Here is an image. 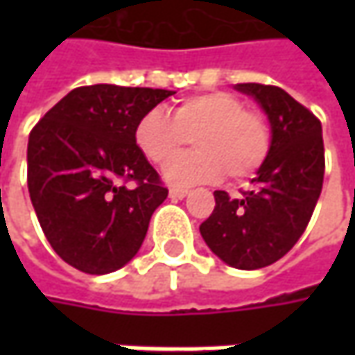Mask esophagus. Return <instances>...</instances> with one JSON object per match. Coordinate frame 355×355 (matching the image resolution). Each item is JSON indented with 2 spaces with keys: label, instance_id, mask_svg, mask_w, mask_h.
Masks as SVG:
<instances>
[{
  "label": "esophagus",
  "instance_id": "obj_1",
  "mask_svg": "<svg viewBox=\"0 0 355 355\" xmlns=\"http://www.w3.org/2000/svg\"><path fill=\"white\" fill-rule=\"evenodd\" d=\"M189 191L187 189H182V187H171L170 189V198L171 199H184Z\"/></svg>",
  "mask_w": 355,
  "mask_h": 355
}]
</instances>
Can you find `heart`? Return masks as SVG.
I'll use <instances>...</instances> for the list:
<instances>
[{
    "instance_id": "1",
    "label": "heart",
    "mask_w": 355,
    "mask_h": 355,
    "mask_svg": "<svg viewBox=\"0 0 355 355\" xmlns=\"http://www.w3.org/2000/svg\"><path fill=\"white\" fill-rule=\"evenodd\" d=\"M136 144L157 166L169 164L189 139L198 152L172 162L164 180L175 187L217 182L223 173L245 180L259 170L270 148L265 118L229 92H205L180 104L170 116L152 110L136 126Z\"/></svg>"
}]
</instances>
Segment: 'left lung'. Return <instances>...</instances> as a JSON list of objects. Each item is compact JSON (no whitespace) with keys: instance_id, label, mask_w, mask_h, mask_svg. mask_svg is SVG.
<instances>
[{"instance_id":"1","label":"left lung","mask_w":355,"mask_h":355,"mask_svg":"<svg viewBox=\"0 0 355 355\" xmlns=\"http://www.w3.org/2000/svg\"><path fill=\"white\" fill-rule=\"evenodd\" d=\"M263 108L270 148L251 189L231 199L217 189L201 237L225 265L254 270L272 265L304 233L324 182L322 124L286 90L259 83L235 85Z\"/></svg>"}]
</instances>
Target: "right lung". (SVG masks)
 I'll list each match as a JSON object with an SVG mask.
<instances>
[{"instance_id": "1", "label": "right lung", "mask_w": 355, "mask_h": 355, "mask_svg": "<svg viewBox=\"0 0 355 355\" xmlns=\"http://www.w3.org/2000/svg\"><path fill=\"white\" fill-rule=\"evenodd\" d=\"M171 94L116 85L78 87L31 130L29 196L45 237L64 263L89 275H108L140 251L168 189L134 134L138 122Z\"/></svg>"}]
</instances>
